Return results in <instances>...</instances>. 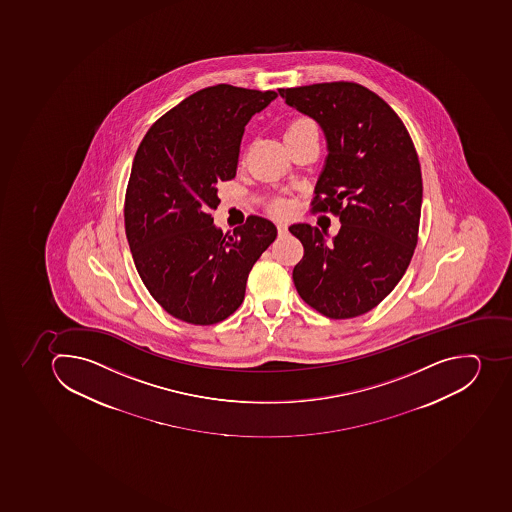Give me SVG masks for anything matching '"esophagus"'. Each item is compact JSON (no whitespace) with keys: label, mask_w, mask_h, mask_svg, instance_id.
<instances>
[{"label":"esophagus","mask_w":512,"mask_h":512,"mask_svg":"<svg viewBox=\"0 0 512 512\" xmlns=\"http://www.w3.org/2000/svg\"><path fill=\"white\" fill-rule=\"evenodd\" d=\"M276 228H278L279 236H284V234H288V224L278 223L276 224Z\"/></svg>","instance_id":"1"}]
</instances>
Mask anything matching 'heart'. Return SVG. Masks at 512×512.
Masks as SVG:
<instances>
[{"mask_svg": "<svg viewBox=\"0 0 512 512\" xmlns=\"http://www.w3.org/2000/svg\"><path fill=\"white\" fill-rule=\"evenodd\" d=\"M312 129H315V126L310 123L309 119H294V121L289 123L288 127H286V131H284V139H288V137L292 136H299L302 132L312 131ZM275 210L278 213H286L288 212V205L283 202H278L275 205Z\"/></svg>", "mask_w": 512, "mask_h": 512, "instance_id": "heart-1", "label": "heart"}]
</instances>
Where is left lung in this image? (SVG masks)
Returning <instances> with one entry per match:
<instances>
[{"instance_id": "obj_1", "label": "left lung", "mask_w": 512, "mask_h": 512, "mask_svg": "<svg viewBox=\"0 0 512 512\" xmlns=\"http://www.w3.org/2000/svg\"><path fill=\"white\" fill-rule=\"evenodd\" d=\"M279 95L325 134L328 155L313 208H330L341 221L331 244L315 226L292 224L289 231L304 245L292 279L325 317H359L396 288L414 255L423 197L419 157L393 108L362 85H304Z\"/></svg>"}]
</instances>
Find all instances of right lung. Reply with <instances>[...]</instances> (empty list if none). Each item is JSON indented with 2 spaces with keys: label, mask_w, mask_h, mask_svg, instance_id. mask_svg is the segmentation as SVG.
I'll return each mask as SVG.
<instances>
[{
  "label": "right lung",
  "mask_w": 512,
  "mask_h": 512,
  "mask_svg": "<svg viewBox=\"0 0 512 512\" xmlns=\"http://www.w3.org/2000/svg\"><path fill=\"white\" fill-rule=\"evenodd\" d=\"M278 93L213 85L192 93L145 134L124 203L137 273L174 318L215 325L239 309L250 270L276 226L249 216L233 234L213 223L218 182L236 176L245 126Z\"/></svg>",
  "instance_id": "right-lung-1"
}]
</instances>
